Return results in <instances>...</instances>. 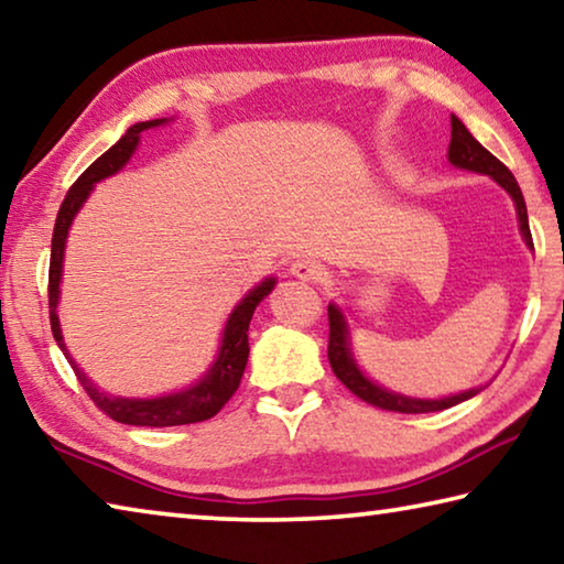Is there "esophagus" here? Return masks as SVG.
Returning a JSON list of instances; mask_svg holds the SVG:
<instances>
[{"instance_id": "esophagus-1", "label": "esophagus", "mask_w": 564, "mask_h": 564, "mask_svg": "<svg viewBox=\"0 0 564 564\" xmlns=\"http://www.w3.org/2000/svg\"><path fill=\"white\" fill-rule=\"evenodd\" d=\"M291 273L295 275V279H301V281H311V283H316V281H321V279H323V275H326V269H323V263H321V261H316V259H308V256H303V259L293 261V265H291Z\"/></svg>"}]
</instances>
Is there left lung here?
I'll return each instance as SVG.
<instances>
[{"mask_svg":"<svg viewBox=\"0 0 564 564\" xmlns=\"http://www.w3.org/2000/svg\"><path fill=\"white\" fill-rule=\"evenodd\" d=\"M451 127H453V139H451V149H447V159H451V164L467 169V171H475V174H488L498 181V184L512 196L514 206H518L520 231L524 236V241H528L530 248H534L530 224H528V208H524L522 191L518 186V181H514L512 171L505 166L500 159H495L490 151L485 149L480 141H477L473 133L463 127L460 119L451 117ZM328 326H330L328 360H330L333 373H336V378L350 390L352 395H358L360 400H366V403H370V405L395 410V413H435V410L453 408L457 403H463V400L480 393V388H473V390H465V393H460V395L443 398V400H417V398L388 393L386 388H378L376 383H370L368 378H362V373L356 368V362H352L350 350H348L346 323H343V316L336 305H328Z\"/></svg>","mask_w":564,"mask_h":564,"instance_id":"8db88e82","label":"left lung"}]
</instances>
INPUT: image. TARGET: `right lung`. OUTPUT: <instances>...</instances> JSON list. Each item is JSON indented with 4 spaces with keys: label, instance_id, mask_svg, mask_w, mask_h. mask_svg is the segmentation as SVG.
I'll return each instance as SVG.
<instances>
[{
    "label": "right lung",
    "instance_id": "obj_1",
    "mask_svg": "<svg viewBox=\"0 0 564 564\" xmlns=\"http://www.w3.org/2000/svg\"><path fill=\"white\" fill-rule=\"evenodd\" d=\"M159 123H164V119L133 123V127L117 141V144H113L109 151H104V154L94 161V164L84 171L79 178L74 181L69 194L64 196L59 214H56L54 236H52V259H50V323H52L54 340L59 343V348L64 350L66 358H69V352H66L62 330H59V318H56V301H59L64 241H66V234H69L72 218L76 212H79L82 204L87 202L89 191L94 188L97 181L117 174V171L127 164L129 156L133 154V149H137V144H139V133L144 129L159 127ZM273 285H275L273 279H265L261 285H256V289L236 305V311L231 313V318H228V323H226L224 343H221V350H218L214 368L208 370V376H204V380H198L194 388L184 390V393L151 398V400L111 398V395L99 393V390L89 383L87 376L82 373L79 366H76L72 358H69V366L74 370V376L79 378L82 388L87 390V395L94 400V405H97L101 413H107L111 420H117V423L149 425V427L202 423V420L214 417L218 410L228 403V398L236 393L238 383H241V376H243L246 360H248V323H251V318H253L256 305H259L265 295L271 293Z\"/></svg>",
    "mask_w": 564,
    "mask_h": 564
}]
</instances>
